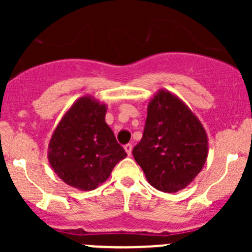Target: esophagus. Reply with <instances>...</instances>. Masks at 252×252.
Wrapping results in <instances>:
<instances>
[{"mask_svg":"<svg viewBox=\"0 0 252 252\" xmlns=\"http://www.w3.org/2000/svg\"><path fill=\"white\" fill-rule=\"evenodd\" d=\"M124 150H126V152L128 154V156H130L131 150H133V146H131L130 144H128V145H126V146H124Z\"/></svg>","mask_w":252,"mask_h":252,"instance_id":"1","label":"esophagus"}]
</instances>
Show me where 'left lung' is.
Wrapping results in <instances>:
<instances>
[{"label":"left lung","mask_w":252,"mask_h":252,"mask_svg":"<svg viewBox=\"0 0 252 252\" xmlns=\"http://www.w3.org/2000/svg\"><path fill=\"white\" fill-rule=\"evenodd\" d=\"M207 155L208 138L199 118L177 95L159 89L150 98L144 135L133 149L147 182L163 192L185 189Z\"/></svg>","instance_id":"left-lung-1"}]
</instances>
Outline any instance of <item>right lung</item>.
Returning a JSON list of instances; mask_svg holds the SVG:
<instances>
[{
  "mask_svg": "<svg viewBox=\"0 0 252 252\" xmlns=\"http://www.w3.org/2000/svg\"><path fill=\"white\" fill-rule=\"evenodd\" d=\"M106 103L81 96L63 114L48 142L51 168L62 182L81 191L105 183L126 156L106 123Z\"/></svg>",
  "mask_w": 252,
  "mask_h": 252,
  "instance_id": "1",
  "label": "right lung"
}]
</instances>
